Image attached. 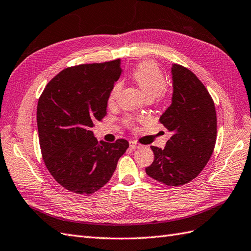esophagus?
Segmentation results:
<instances>
[{"label":"esophagus","mask_w":251,"mask_h":251,"mask_svg":"<svg viewBox=\"0 0 251 251\" xmlns=\"http://www.w3.org/2000/svg\"><path fill=\"white\" fill-rule=\"evenodd\" d=\"M129 147L131 149H140V148H142V144L138 143L137 141H129Z\"/></svg>","instance_id":"obj_1"}]
</instances>
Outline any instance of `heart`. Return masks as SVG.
<instances>
[{"instance_id": "heart-1", "label": "heart", "mask_w": 251, "mask_h": 251, "mask_svg": "<svg viewBox=\"0 0 251 251\" xmlns=\"http://www.w3.org/2000/svg\"><path fill=\"white\" fill-rule=\"evenodd\" d=\"M131 77L147 98L155 99L159 97L167 89V78L164 72L152 61H144L138 64L137 67L132 71ZM121 87L122 85L120 82L113 86L109 96V103H113L116 100ZM125 124L132 127L133 120L131 118L126 119Z\"/></svg>"}]
</instances>
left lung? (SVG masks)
Segmentation results:
<instances>
[{"label": "left lung", "mask_w": 251, "mask_h": 251, "mask_svg": "<svg viewBox=\"0 0 251 251\" xmlns=\"http://www.w3.org/2000/svg\"><path fill=\"white\" fill-rule=\"evenodd\" d=\"M172 103L159 122L172 132L165 149L151 147L154 161L149 176L168 186H180L199 176L216 143L217 118L213 98L197 75L178 64L171 68Z\"/></svg>", "instance_id": "1"}]
</instances>
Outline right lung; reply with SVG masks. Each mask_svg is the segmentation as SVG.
Segmentation results:
<instances>
[{
	"label": "right lung",
	"instance_id": "add662e5",
	"mask_svg": "<svg viewBox=\"0 0 251 251\" xmlns=\"http://www.w3.org/2000/svg\"><path fill=\"white\" fill-rule=\"evenodd\" d=\"M122 73L121 60L63 69L46 85L37 104V128L45 165L64 188L91 195L111 178L127 140L98 142L92 131L107 114Z\"/></svg>",
	"mask_w": 251,
	"mask_h": 251
}]
</instances>
